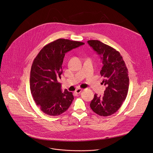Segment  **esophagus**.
Returning a JSON list of instances; mask_svg holds the SVG:
<instances>
[{
  "instance_id": "1",
  "label": "esophagus",
  "mask_w": 153,
  "mask_h": 153,
  "mask_svg": "<svg viewBox=\"0 0 153 153\" xmlns=\"http://www.w3.org/2000/svg\"><path fill=\"white\" fill-rule=\"evenodd\" d=\"M82 89H81V88H78V89H77L76 91H75V92L76 93H77V94H79V93H80L82 91Z\"/></svg>"
}]
</instances>
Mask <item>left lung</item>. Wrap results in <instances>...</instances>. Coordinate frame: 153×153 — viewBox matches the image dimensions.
<instances>
[{"mask_svg": "<svg viewBox=\"0 0 153 153\" xmlns=\"http://www.w3.org/2000/svg\"><path fill=\"white\" fill-rule=\"evenodd\" d=\"M88 43L102 61L100 74L104 79L101 84L106 86L103 96L94 95L90 107L98 115L110 116L118 111L127 97L129 86L128 69L116 49L98 40H89Z\"/></svg>", "mask_w": 153, "mask_h": 153, "instance_id": "1", "label": "left lung"}]
</instances>
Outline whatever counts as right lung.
<instances>
[{
  "label": "right lung",
  "instance_id": "add662e5",
  "mask_svg": "<svg viewBox=\"0 0 153 153\" xmlns=\"http://www.w3.org/2000/svg\"><path fill=\"white\" fill-rule=\"evenodd\" d=\"M85 43L67 39H58L45 45L34 59L30 75V89L36 104L50 116L65 112L74 100L71 92H62L58 82L62 74L65 54Z\"/></svg>",
  "mask_w": 153,
  "mask_h": 153
}]
</instances>
